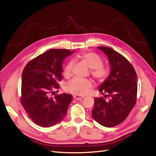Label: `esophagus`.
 <instances>
[{"label": "esophagus", "mask_w": 156, "mask_h": 156, "mask_svg": "<svg viewBox=\"0 0 156 156\" xmlns=\"http://www.w3.org/2000/svg\"><path fill=\"white\" fill-rule=\"evenodd\" d=\"M73 98H74L75 100H81L82 98H83V97H82V96H80V95H74V97H73Z\"/></svg>", "instance_id": "obj_1"}]
</instances>
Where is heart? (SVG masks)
<instances>
[{"label": "heart", "instance_id": "heart-1", "mask_svg": "<svg viewBox=\"0 0 156 156\" xmlns=\"http://www.w3.org/2000/svg\"><path fill=\"white\" fill-rule=\"evenodd\" d=\"M79 58L91 69V75L97 80H104L108 77V70L102 66L103 61L100 56L94 53L84 52L79 55ZM74 62L72 60L67 62L64 68V74L65 76L70 74ZM92 86V82L88 79L76 78L67 83L66 85V90L72 94L84 95L90 90Z\"/></svg>", "mask_w": 156, "mask_h": 156}]
</instances>
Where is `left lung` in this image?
Masks as SVG:
<instances>
[{
  "instance_id": "left-lung-1",
  "label": "left lung",
  "mask_w": 156,
  "mask_h": 156,
  "mask_svg": "<svg viewBox=\"0 0 156 156\" xmlns=\"http://www.w3.org/2000/svg\"><path fill=\"white\" fill-rule=\"evenodd\" d=\"M97 48L107 55L111 70L99 86L98 91L104 97L94 98L92 117L104 127H112L125 121L134 107L137 77L133 67L124 56L111 48Z\"/></svg>"
}]
</instances>
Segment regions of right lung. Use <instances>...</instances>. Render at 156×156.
<instances>
[{
  "label": "right lung",
  "mask_w": 156,
  "mask_h": 156,
  "mask_svg": "<svg viewBox=\"0 0 156 156\" xmlns=\"http://www.w3.org/2000/svg\"><path fill=\"white\" fill-rule=\"evenodd\" d=\"M74 51L52 49L33 59L22 73L21 104L32 121L43 127L60 122L67 113L72 96L63 93L49 97L52 87L59 88L62 64Z\"/></svg>",
  "instance_id": "obj_1"
}]
</instances>
